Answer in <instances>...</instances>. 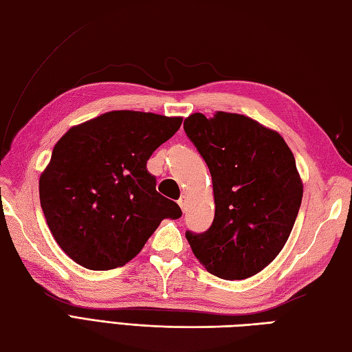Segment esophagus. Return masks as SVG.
Listing matches in <instances>:
<instances>
[{
    "label": "esophagus",
    "mask_w": 352,
    "mask_h": 352,
    "mask_svg": "<svg viewBox=\"0 0 352 352\" xmlns=\"http://www.w3.org/2000/svg\"><path fill=\"white\" fill-rule=\"evenodd\" d=\"M178 206L182 207L183 212L186 210V207H188V198H186V195H183L180 199H178Z\"/></svg>",
    "instance_id": "34e87169"
}]
</instances>
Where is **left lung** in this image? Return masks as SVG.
Here are the masks:
<instances>
[{
    "instance_id": "obj_1",
    "label": "left lung",
    "mask_w": 352,
    "mask_h": 352,
    "mask_svg": "<svg viewBox=\"0 0 352 352\" xmlns=\"http://www.w3.org/2000/svg\"><path fill=\"white\" fill-rule=\"evenodd\" d=\"M184 131L210 169L214 197L212 227L186 231L193 254L223 280L258 274L286 245L300 210L294 154L278 133L245 115L193 113Z\"/></svg>"
}]
</instances>
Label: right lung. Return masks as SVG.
Here are the masks:
<instances>
[{
	"instance_id": "1",
	"label": "right lung",
	"mask_w": 352,
	"mask_h": 352,
	"mask_svg": "<svg viewBox=\"0 0 352 352\" xmlns=\"http://www.w3.org/2000/svg\"><path fill=\"white\" fill-rule=\"evenodd\" d=\"M183 118L113 110L74 125L39 178L41 206L58 246L86 269L129 263L164 218L182 208L155 190L146 162Z\"/></svg>"
}]
</instances>
